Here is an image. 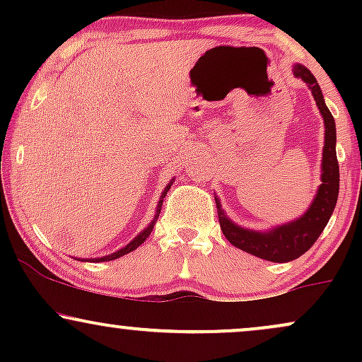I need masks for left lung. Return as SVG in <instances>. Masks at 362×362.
<instances>
[{"mask_svg":"<svg viewBox=\"0 0 362 362\" xmlns=\"http://www.w3.org/2000/svg\"><path fill=\"white\" fill-rule=\"evenodd\" d=\"M293 74L301 78L308 85L313 95L317 107L325 124V146L322 153V173H320V184L317 194L308 209L300 218L293 221L277 224L271 230H248L240 226L228 218L221 207V201L216 197V207H218L219 226L223 235L233 247L240 250L259 257V259L269 262H291L303 253L308 252L311 245L318 240L322 231L325 230L328 219L334 213L339 197V161L335 143H337V132H335V120L332 117L330 110L323 100V93L320 90L317 78L311 74L308 68L303 64L293 66Z\"/></svg>","mask_w":362,"mask_h":362,"instance_id":"1","label":"left lung"}]
</instances>
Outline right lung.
Wrapping results in <instances>:
<instances>
[{
  "label": "right lung",
  "mask_w": 362,
  "mask_h": 362,
  "mask_svg": "<svg viewBox=\"0 0 362 362\" xmlns=\"http://www.w3.org/2000/svg\"><path fill=\"white\" fill-rule=\"evenodd\" d=\"M172 184H173V178L172 180H170V184L165 187V190L163 192H161V197H160V201H158V206H156V213H155V218L151 219V223L148 224L146 228H144L143 231H141V233L136 236L134 240H132V242H129L126 247H122V248H119L117 252H114V253H110V255H105V257H98V259H90L91 262H107V260H115V259H119V257H122V255H126V253H129V252H132V250H136V248L139 247V245H143L144 243V240L148 238L149 236V233H151L153 231V228H155V223H156V219H158V216H160V211H161V204H163V197L165 195H167V192H168V189L170 187H172ZM81 260H85V259H81Z\"/></svg>",
  "instance_id": "obj_1"
}]
</instances>
